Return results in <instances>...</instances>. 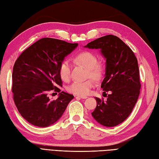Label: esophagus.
I'll use <instances>...</instances> for the list:
<instances>
[{"label":"esophagus","mask_w":159,"mask_h":159,"mask_svg":"<svg viewBox=\"0 0 159 159\" xmlns=\"http://www.w3.org/2000/svg\"><path fill=\"white\" fill-rule=\"evenodd\" d=\"M76 98H80V99H86L87 97L86 96H84V95H77Z\"/></svg>","instance_id":"1"}]
</instances>
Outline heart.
<instances>
[{
  "instance_id": "b5f03b06",
  "label": "heart",
  "mask_w": 159,
  "mask_h": 159,
  "mask_svg": "<svg viewBox=\"0 0 159 159\" xmlns=\"http://www.w3.org/2000/svg\"><path fill=\"white\" fill-rule=\"evenodd\" d=\"M74 61L89 69V77L99 81L104 75L105 69L102 64L98 62V57L95 54L90 51H83L74 57ZM71 63L69 60H64L60 64L59 67V73L61 80L69 81L70 77ZM95 86V82L93 80H89L84 82H73L68 88V90L71 93L78 95H86L91 91Z\"/></svg>"
}]
</instances>
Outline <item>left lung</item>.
<instances>
[{"mask_svg":"<svg viewBox=\"0 0 159 159\" xmlns=\"http://www.w3.org/2000/svg\"><path fill=\"white\" fill-rule=\"evenodd\" d=\"M84 47L100 49L106 58L105 77L101 88L109 92L106 102L95 98L97 106L91 115L99 124L114 127L130 115L140 93L137 59L120 38L108 35L90 42Z\"/></svg>","mask_w":159,"mask_h":159,"instance_id":"left-lung-1","label":"left lung"}]
</instances>
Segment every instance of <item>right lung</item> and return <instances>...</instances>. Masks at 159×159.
I'll return each mask as SVG.
<instances>
[{
    "mask_svg": "<svg viewBox=\"0 0 159 159\" xmlns=\"http://www.w3.org/2000/svg\"><path fill=\"white\" fill-rule=\"evenodd\" d=\"M78 46L57 39L44 38L22 52L15 61L12 92L18 112L25 120L38 127L55 124L74 96L64 91L59 67L64 57ZM60 92L56 100L48 93Z\"/></svg>",
    "mask_w": 159,
    "mask_h": 159,
    "instance_id": "add662e5",
    "label": "right lung"
}]
</instances>
